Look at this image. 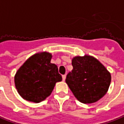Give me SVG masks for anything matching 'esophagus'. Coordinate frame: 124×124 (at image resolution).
<instances>
[{
  "label": "esophagus",
  "mask_w": 124,
  "mask_h": 124,
  "mask_svg": "<svg viewBox=\"0 0 124 124\" xmlns=\"http://www.w3.org/2000/svg\"><path fill=\"white\" fill-rule=\"evenodd\" d=\"M66 77V75H62V80H63V81H65Z\"/></svg>",
  "instance_id": "esophagus-1"
}]
</instances>
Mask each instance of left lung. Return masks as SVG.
<instances>
[{"label": "left lung", "instance_id": "left-lung-1", "mask_svg": "<svg viewBox=\"0 0 124 124\" xmlns=\"http://www.w3.org/2000/svg\"><path fill=\"white\" fill-rule=\"evenodd\" d=\"M73 69L66 83L77 99L84 104L99 101L107 92L111 74L103 64L90 55L76 56L72 60Z\"/></svg>", "mask_w": 124, "mask_h": 124}]
</instances>
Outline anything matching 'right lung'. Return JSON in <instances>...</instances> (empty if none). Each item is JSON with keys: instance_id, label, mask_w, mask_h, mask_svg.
I'll return each mask as SVG.
<instances>
[{"instance_id": "right-lung-1", "label": "right lung", "mask_w": 124, "mask_h": 124, "mask_svg": "<svg viewBox=\"0 0 124 124\" xmlns=\"http://www.w3.org/2000/svg\"><path fill=\"white\" fill-rule=\"evenodd\" d=\"M51 58L50 53H37L18 69L15 85L23 99L35 103L44 101L51 94L56 82L62 81L58 66L51 63Z\"/></svg>"}]
</instances>
